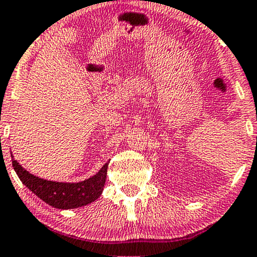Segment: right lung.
Listing matches in <instances>:
<instances>
[{
    "mask_svg": "<svg viewBox=\"0 0 257 257\" xmlns=\"http://www.w3.org/2000/svg\"><path fill=\"white\" fill-rule=\"evenodd\" d=\"M12 164L20 181L39 199L55 208L72 209L88 205L101 195L109 162L99 170L98 174L79 183H62L36 177L13 158V154Z\"/></svg>",
    "mask_w": 257,
    "mask_h": 257,
    "instance_id": "right-lung-1",
    "label": "right lung"
}]
</instances>
